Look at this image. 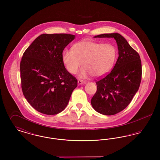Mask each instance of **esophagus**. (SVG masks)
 Listing matches in <instances>:
<instances>
[{
    "label": "esophagus",
    "mask_w": 160,
    "mask_h": 160,
    "mask_svg": "<svg viewBox=\"0 0 160 160\" xmlns=\"http://www.w3.org/2000/svg\"><path fill=\"white\" fill-rule=\"evenodd\" d=\"M78 85L83 84H86V82H84L83 80H78Z\"/></svg>",
    "instance_id": "esophagus-1"
}]
</instances>
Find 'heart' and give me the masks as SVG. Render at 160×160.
<instances>
[{
	"label": "heart",
	"mask_w": 160,
	"mask_h": 160,
	"mask_svg": "<svg viewBox=\"0 0 160 160\" xmlns=\"http://www.w3.org/2000/svg\"><path fill=\"white\" fill-rule=\"evenodd\" d=\"M72 50H65L62 60L71 74H76L80 67H83L78 77L85 78L91 75L102 77L108 74L114 65L116 49L112 44H103L88 39L79 41L72 46Z\"/></svg>",
	"instance_id": "obj_1"
}]
</instances>
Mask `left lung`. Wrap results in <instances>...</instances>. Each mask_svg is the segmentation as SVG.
Here are the masks:
<instances>
[{"instance_id": "obj_1", "label": "left lung", "mask_w": 160, "mask_h": 160, "mask_svg": "<svg viewBox=\"0 0 160 160\" xmlns=\"http://www.w3.org/2000/svg\"><path fill=\"white\" fill-rule=\"evenodd\" d=\"M95 38H114L119 57L114 68L97 81V91L91 99L93 108L99 113L113 115L128 106L138 90L142 80V63L137 52L118 33H104Z\"/></svg>"}]
</instances>
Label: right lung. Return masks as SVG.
Segmentation results:
<instances>
[{"label":"right lung","instance_id":"1","mask_svg":"<svg viewBox=\"0 0 160 160\" xmlns=\"http://www.w3.org/2000/svg\"><path fill=\"white\" fill-rule=\"evenodd\" d=\"M74 38L67 33L42 34L23 53L20 67L23 95L41 113H61L77 86L62 60L64 48Z\"/></svg>","mask_w":160,"mask_h":160}]
</instances>
